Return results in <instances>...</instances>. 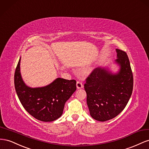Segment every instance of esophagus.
Wrapping results in <instances>:
<instances>
[{"label": "esophagus", "instance_id": "esophagus-1", "mask_svg": "<svg viewBox=\"0 0 149 149\" xmlns=\"http://www.w3.org/2000/svg\"><path fill=\"white\" fill-rule=\"evenodd\" d=\"M84 86H83V84L81 81H77V88H83Z\"/></svg>", "mask_w": 149, "mask_h": 149}]
</instances>
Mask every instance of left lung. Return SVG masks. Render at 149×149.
I'll list each match as a JSON object with an SVG mask.
<instances>
[{
    "label": "left lung",
    "mask_w": 149,
    "mask_h": 149,
    "mask_svg": "<svg viewBox=\"0 0 149 149\" xmlns=\"http://www.w3.org/2000/svg\"><path fill=\"white\" fill-rule=\"evenodd\" d=\"M117 63L120 70L112 74L101 68H95L86 78L84 88L91 117L105 122L118 116L130 98L134 78L129 59L125 52L116 49Z\"/></svg>",
    "instance_id": "1"
}]
</instances>
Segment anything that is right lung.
I'll use <instances>...</instances> for the list:
<instances>
[{
    "label": "right lung",
    "mask_w": 149,
    "mask_h": 149,
    "mask_svg": "<svg viewBox=\"0 0 149 149\" xmlns=\"http://www.w3.org/2000/svg\"><path fill=\"white\" fill-rule=\"evenodd\" d=\"M19 59L14 74L16 93L24 109L36 119L43 122L57 120L63 113L66 101L76 91V80L58 78L47 86L31 88L20 75Z\"/></svg>",
    "instance_id": "add662e5"
}]
</instances>
